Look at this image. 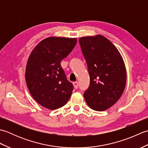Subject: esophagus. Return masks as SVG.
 I'll list each match as a JSON object with an SVG mask.
<instances>
[{
    "mask_svg": "<svg viewBox=\"0 0 148 148\" xmlns=\"http://www.w3.org/2000/svg\"><path fill=\"white\" fill-rule=\"evenodd\" d=\"M73 85H74L75 88L77 89V88H78V86H79V83H78L77 81H76V82H74L73 83Z\"/></svg>",
    "mask_w": 148,
    "mask_h": 148,
    "instance_id": "esophagus-1",
    "label": "esophagus"
}]
</instances>
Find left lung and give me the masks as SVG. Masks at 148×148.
Instances as JSON below:
<instances>
[{
	"mask_svg": "<svg viewBox=\"0 0 148 148\" xmlns=\"http://www.w3.org/2000/svg\"><path fill=\"white\" fill-rule=\"evenodd\" d=\"M90 83L84 97L91 109L106 111L120 98L127 82V71L116 46L102 35L79 38Z\"/></svg>",
	"mask_w": 148,
	"mask_h": 148,
	"instance_id": "obj_1",
	"label": "left lung"
}]
</instances>
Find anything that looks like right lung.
I'll use <instances>...</instances> for the list:
<instances>
[{
    "label": "right lung",
    "mask_w": 148,
    "mask_h": 148,
    "mask_svg": "<svg viewBox=\"0 0 148 148\" xmlns=\"http://www.w3.org/2000/svg\"><path fill=\"white\" fill-rule=\"evenodd\" d=\"M76 43V38L50 37L31 52L26 66L27 86L34 100L44 108L58 109L70 99L73 85L66 78L60 62Z\"/></svg>",
    "instance_id": "add662e5"
}]
</instances>
